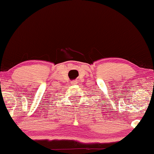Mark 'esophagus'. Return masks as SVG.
Returning a JSON list of instances; mask_svg holds the SVG:
<instances>
[{
  "label": "esophagus",
  "instance_id": "obj_1",
  "mask_svg": "<svg viewBox=\"0 0 154 154\" xmlns=\"http://www.w3.org/2000/svg\"><path fill=\"white\" fill-rule=\"evenodd\" d=\"M77 81L74 80V81H71V84H77Z\"/></svg>",
  "mask_w": 154,
  "mask_h": 154
}]
</instances>
